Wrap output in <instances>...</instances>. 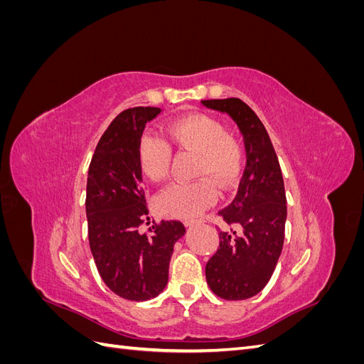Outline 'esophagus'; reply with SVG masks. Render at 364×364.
<instances>
[{
    "instance_id": "obj_1",
    "label": "esophagus",
    "mask_w": 364,
    "mask_h": 364,
    "mask_svg": "<svg viewBox=\"0 0 364 364\" xmlns=\"http://www.w3.org/2000/svg\"><path fill=\"white\" fill-rule=\"evenodd\" d=\"M197 223V220H185V222H183V225L186 226V228H188V226H194Z\"/></svg>"
}]
</instances>
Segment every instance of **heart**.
<instances>
[{"label":"heart","mask_w":364,"mask_h":364,"mask_svg":"<svg viewBox=\"0 0 364 364\" xmlns=\"http://www.w3.org/2000/svg\"><path fill=\"white\" fill-rule=\"evenodd\" d=\"M173 146L196 151L194 176L202 178L191 183H173L158 197L164 215L196 218L217 202L220 188H230L243 168V147L235 135L225 132L223 124L211 115L188 114L176 118L165 127ZM173 150L155 134L142 135L138 142V164L142 174L151 182L168 178Z\"/></svg>","instance_id":"heart-1"}]
</instances>
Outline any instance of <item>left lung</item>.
<instances>
[{"instance_id":"obj_1","label":"left lung","mask_w":364,"mask_h":364,"mask_svg":"<svg viewBox=\"0 0 364 364\" xmlns=\"http://www.w3.org/2000/svg\"><path fill=\"white\" fill-rule=\"evenodd\" d=\"M202 105L232 118L246 147V168L238 191L218 215L241 230H220V245L205 267L206 282L226 301L258 294L279 259L284 245L287 199L282 173L266 127L240 98L202 100Z\"/></svg>"}]
</instances>
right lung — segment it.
Listing matches in <instances>:
<instances>
[{
	"mask_svg": "<svg viewBox=\"0 0 364 364\" xmlns=\"http://www.w3.org/2000/svg\"><path fill=\"white\" fill-rule=\"evenodd\" d=\"M158 114L159 107L138 106L117 115L98 141L86 183L87 238L97 270L115 294L136 302L165 289L174 243L185 234L176 220L153 222L147 234L139 232L150 218L138 142Z\"/></svg>",
	"mask_w": 364,
	"mask_h": 364,
	"instance_id": "obj_1",
	"label": "right lung"
}]
</instances>
